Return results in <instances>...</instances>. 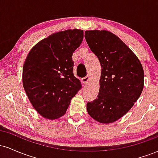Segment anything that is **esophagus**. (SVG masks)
Listing matches in <instances>:
<instances>
[{"label":"esophagus","mask_w":158,"mask_h":158,"mask_svg":"<svg viewBox=\"0 0 158 158\" xmlns=\"http://www.w3.org/2000/svg\"><path fill=\"white\" fill-rule=\"evenodd\" d=\"M90 80V77H89V76H87L86 77H85V78H83L82 79H81V82L83 83V84H86L87 82H88V81Z\"/></svg>","instance_id":"1"}]
</instances>
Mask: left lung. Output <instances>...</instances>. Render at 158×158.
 <instances>
[{"instance_id":"8db88e82","label":"left lung","mask_w":158,"mask_h":158,"mask_svg":"<svg viewBox=\"0 0 158 158\" xmlns=\"http://www.w3.org/2000/svg\"><path fill=\"white\" fill-rule=\"evenodd\" d=\"M85 40L101 65L97 98L87 103L97 122L118 120L135 105L144 86V70L137 56L118 36L107 30H86Z\"/></svg>"}]
</instances>
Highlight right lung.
I'll list each match as a JSON object with an SVG mask.
<instances>
[{
	"label": "right lung",
	"mask_w": 158,
	"mask_h": 158,
	"mask_svg": "<svg viewBox=\"0 0 158 158\" xmlns=\"http://www.w3.org/2000/svg\"><path fill=\"white\" fill-rule=\"evenodd\" d=\"M82 30L56 32L29 52L23 66V86L29 100L41 117L64 116L70 100L81 88L73 75L72 56L83 39Z\"/></svg>",
	"instance_id": "1"
}]
</instances>
